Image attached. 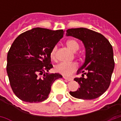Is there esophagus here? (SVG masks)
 Wrapping results in <instances>:
<instances>
[{
  "instance_id": "34e87169",
  "label": "esophagus",
  "mask_w": 121,
  "mask_h": 121,
  "mask_svg": "<svg viewBox=\"0 0 121 121\" xmlns=\"http://www.w3.org/2000/svg\"><path fill=\"white\" fill-rule=\"evenodd\" d=\"M63 78L64 79H65L66 80H67V81H72L73 80V78L71 77H66V76H63Z\"/></svg>"
}]
</instances>
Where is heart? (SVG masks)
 I'll list each match as a JSON object with an SVG mask.
<instances>
[{"instance_id":"heart-1","label":"heart","mask_w":121,"mask_h":121,"mask_svg":"<svg viewBox=\"0 0 121 121\" xmlns=\"http://www.w3.org/2000/svg\"><path fill=\"white\" fill-rule=\"evenodd\" d=\"M67 46L73 52H75L79 48V45L77 41L73 39H70L67 41ZM57 46H54L50 52V57L52 59H55L56 56ZM78 68V64L77 63H60L54 67V69L56 72L61 73L65 75H70L73 73L75 72Z\"/></svg>"}]
</instances>
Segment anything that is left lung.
Masks as SVG:
<instances>
[{"label":"left lung","instance_id":"left-lung-1","mask_svg":"<svg viewBox=\"0 0 121 121\" xmlns=\"http://www.w3.org/2000/svg\"><path fill=\"white\" fill-rule=\"evenodd\" d=\"M66 35L81 40L86 48L85 62L77 71L83 73L82 77L74 79L80 87L75 91H70V94L82 100L98 98L110 84L114 67L112 45L104 35L87 28L69 29Z\"/></svg>","mask_w":121,"mask_h":121}]
</instances>
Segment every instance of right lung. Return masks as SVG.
<instances>
[{
	"label": "right lung",
	"instance_id": "obj_1",
	"mask_svg": "<svg viewBox=\"0 0 121 121\" xmlns=\"http://www.w3.org/2000/svg\"><path fill=\"white\" fill-rule=\"evenodd\" d=\"M64 31L36 27L19 35L7 54V72L12 90L27 102L46 100L53 82L63 76L49 74L50 52L63 37Z\"/></svg>",
	"mask_w": 121,
	"mask_h": 121
}]
</instances>
